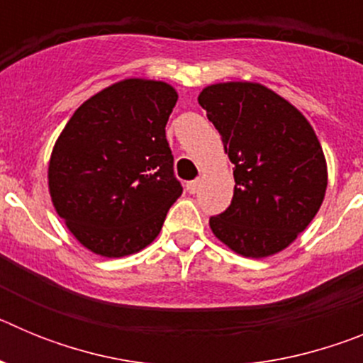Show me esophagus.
<instances>
[{
    "label": "esophagus",
    "instance_id": "34e87169",
    "mask_svg": "<svg viewBox=\"0 0 363 363\" xmlns=\"http://www.w3.org/2000/svg\"><path fill=\"white\" fill-rule=\"evenodd\" d=\"M187 192L189 194H194V192H198V189H200V182L198 179H192V182H187Z\"/></svg>",
    "mask_w": 363,
    "mask_h": 363
}]
</instances>
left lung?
<instances>
[{"mask_svg": "<svg viewBox=\"0 0 363 363\" xmlns=\"http://www.w3.org/2000/svg\"><path fill=\"white\" fill-rule=\"evenodd\" d=\"M234 163V194L209 225L247 258L277 255L311 223L327 189L318 138L298 108L258 83H216L198 96Z\"/></svg>", "mask_w": 363, "mask_h": 363, "instance_id": "obj_1", "label": "left lung"}]
</instances>
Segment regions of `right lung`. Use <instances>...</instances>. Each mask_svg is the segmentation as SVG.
I'll use <instances>...</instances> for the list:
<instances>
[{"mask_svg": "<svg viewBox=\"0 0 363 363\" xmlns=\"http://www.w3.org/2000/svg\"><path fill=\"white\" fill-rule=\"evenodd\" d=\"M178 94L152 79H123L74 112L54 145L56 213L89 251L133 255L162 230L182 194L165 125Z\"/></svg>", "mask_w": 363, "mask_h": 363, "instance_id": "right-lung-1", "label": "right lung"}]
</instances>
